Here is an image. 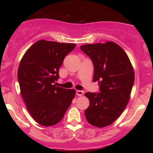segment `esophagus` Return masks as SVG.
Masks as SVG:
<instances>
[{"instance_id":"esophagus-1","label":"esophagus","mask_w":153,"mask_h":153,"mask_svg":"<svg viewBox=\"0 0 153 153\" xmlns=\"http://www.w3.org/2000/svg\"><path fill=\"white\" fill-rule=\"evenodd\" d=\"M83 94H84V92L82 91H79V90L76 91V95H77V96H82Z\"/></svg>"}]
</instances>
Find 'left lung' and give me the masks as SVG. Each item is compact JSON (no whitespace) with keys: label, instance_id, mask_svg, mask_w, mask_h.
<instances>
[{"label":"left lung","instance_id":"8db88e82","mask_svg":"<svg viewBox=\"0 0 153 153\" xmlns=\"http://www.w3.org/2000/svg\"><path fill=\"white\" fill-rule=\"evenodd\" d=\"M80 49L91 59L94 82H99V93H85L90 101L85 111L88 122L97 127L110 125L129 102L134 80L130 60L123 49L113 42L88 44Z\"/></svg>","mask_w":153,"mask_h":153}]
</instances>
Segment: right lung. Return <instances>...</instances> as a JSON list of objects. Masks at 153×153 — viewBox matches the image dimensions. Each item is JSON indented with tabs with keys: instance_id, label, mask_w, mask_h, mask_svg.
<instances>
[{
	"instance_id": "add662e5",
	"label": "right lung",
	"mask_w": 153,
	"mask_h": 153,
	"mask_svg": "<svg viewBox=\"0 0 153 153\" xmlns=\"http://www.w3.org/2000/svg\"><path fill=\"white\" fill-rule=\"evenodd\" d=\"M73 43L39 40L28 49L19 66L21 94L31 117L45 127L62 120L74 99V89L53 85L65 57L74 50Z\"/></svg>"
}]
</instances>
